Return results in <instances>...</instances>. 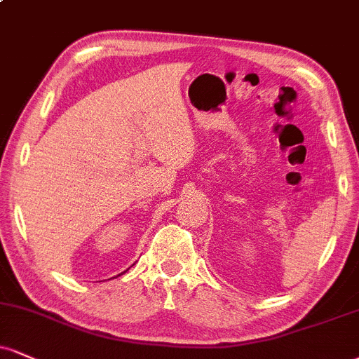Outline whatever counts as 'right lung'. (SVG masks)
Returning a JSON list of instances; mask_svg holds the SVG:
<instances>
[{
  "mask_svg": "<svg viewBox=\"0 0 359 359\" xmlns=\"http://www.w3.org/2000/svg\"><path fill=\"white\" fill-rule=\"evenodd\" d=\"M123 273H125V271H123ZM123 273H122V274H123ZM118 276H120V274H118Z\"/></svg>",
  "mask_w": 359,
  "mask_h": 359,
  "instance_id": "right-lung-1",
  "label": "right lung"
}]
</instances>
